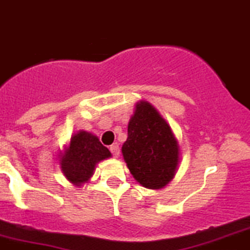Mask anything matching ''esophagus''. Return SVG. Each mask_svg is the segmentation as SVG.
<instances>
[{
  "label": "esophagus",
  "mask_w": 250,
  "mask_h": 250,
  "mask_svg": "<svg viewBox=\"0 0 250 250\" xmlns=\"http://www.w3.org/2000/svg\"><path fill=\"white\" fill-rule=\"evenodd\" d=\"M109 150H111L113 157H118V155H120V146H118L117 143L112 144V146H109Z\"/></svg>",
  "instance_id": "34e87169"
}]
</instances>
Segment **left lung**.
I'll list each match as a JSON object with an SVG mask.
<instances>
[{"instance_id":"8db88e82","label":"left lung","mask_w":250,"mask_h":250,"mask_svg":"<svg viewBox=\"0 0 250 250\" xmlns=\"http://www.w3.org/2000/svg\"><path fill=\"white\" fill-rule=\"evenodd\" d=\"M122 154L133 178L144 188H162L174 178L179 164L178 141L149 102L137 104Z\"/></svg>"}]
</instances>
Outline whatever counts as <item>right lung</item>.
Listing matches in <instances>:
<instances>
[{"label":"right lung","instance_id":"1","mask_svg":"<svg viewBox=\"0 0 250 250\" xmlns=\"http://www.w3.org/2000/svg\"><path fill=\"white\" fill-rule=\"evenodd\" d=\"M109 157L111 151L102 146L96 136L80 130L71 137L69 148L60 158V165L65 178L80 186L92 176L97 163Z\"/></svg>","mask_w":250,"mask_h":250}]
</instances>
